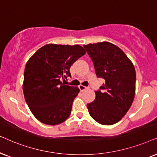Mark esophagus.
<instances>
[{
  "mask_svg": "<svg viewBox=\"0 0 157 157\" xmlns=\"http://www.w3.org/2000/svg\"><path fill=\"white\" fill-rule=\"evenodd\" d=\"M79 88H80V91H84L85 90H86V89H88V87H85V86H83V85H80V86H79Z\"/></svg>",
  "mask_w": 157,
  "mask_h": 157,
  "instance_id": "esophagus-1",
  "label": "esophagus"
}]
</instances>
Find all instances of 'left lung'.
<instances>
[{"mask_svg":"<svg viewBox=\"0 0 157 157\" xmlns=\"http://www.w3.org/2000/svg\"><path fill=\"white\" fill-rule=\"evenodd\" d=\"M94 64L98 77L105 80L87 105L89 113L100 124L113 125L128 112L134 99L136 71L126 54L108 41L83 45Z\"/></svg>","mask_w":157,"mask_h":157,"instance_id":"obj_1","label":"left lung"}]
</instances>
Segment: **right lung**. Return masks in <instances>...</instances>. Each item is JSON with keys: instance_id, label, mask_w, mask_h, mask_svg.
Listing matches in <instances>:
<instances>
[{"instance_id": "right-lung-1", "label": "right lung", "mask_w": 157, "mask_h": 157, "mask_svg": "<svg viewBox=\"0 0 157 157\" xmlns=\"http://www.w3.org/2000/svg\"><path fill=\"white\" fill-rule=\"evenodd\" d=\"M85 53L80 45L49 44L29 58L23 91L31 112L40 122L54 126L69 118L80 90L65 85L61 79L71 76L70 67Z\"/></svg>"}]
</instances>
